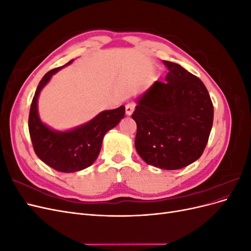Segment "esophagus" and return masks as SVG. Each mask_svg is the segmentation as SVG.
<instances>
[{"label": "esophagus", "mask_w": 251, "mask_h": 251, "mask_svg": "<svg viewBox=\"0 0 251 251\" xmlns=\"http://www.w3.org/2000/svg\"><path fill=\"white\" fill-rule=\"evenodd\" d=\"M135 107H136V104L134 102H128L126 104V114L127 116L132 115V113L135 110Z\"/></svg>", "instance_id": "esophagus-1"}]
</instances>
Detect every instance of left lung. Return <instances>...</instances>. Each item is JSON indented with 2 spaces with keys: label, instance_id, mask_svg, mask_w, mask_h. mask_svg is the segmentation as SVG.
I'll use <instances>...</instances> for the list:
<instances>
[{
  "label": "left lung",
  "instance_id": "8db88e82",
  "mask_svg": "<svg viewBox=\"0 0 251 251\" xmlns=\"http://www.w3.org/2000/svg\"><path fill=\"white\" fill-rule=\"evenodd\" d=\"M163 64L169 69L165 82L155 81L138 98L132 115L137 125L135 148L148 164L179 170L203 154L214 105L200 78L178 64Z\"/></svg>",
  "mask_w": 251,
  "mask_h": 251
}]
</instances>
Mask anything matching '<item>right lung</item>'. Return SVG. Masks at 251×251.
<instances>
[{"mask_svg":"<svg viewBox=\"0 0 251 251\" xmlns=\"http://www.w3.org/2000/svg\"><path fill=\"white\" fill-rule=\"evenodd\" d=\"M72 62L73 59L44 75L33 96L28 120L30 138L35 154L50 168L63 173L78 172L92 165L100 155L103 136L119 124L126 113L125 105L102 111L87 124L66 132L52 130L43 124L37 112V100L41 91L53 74Z\"/></svg>","mask_w":251,"mask_h":251,"instance_id":"add662e5","label":"right lung"}]
</instances>
